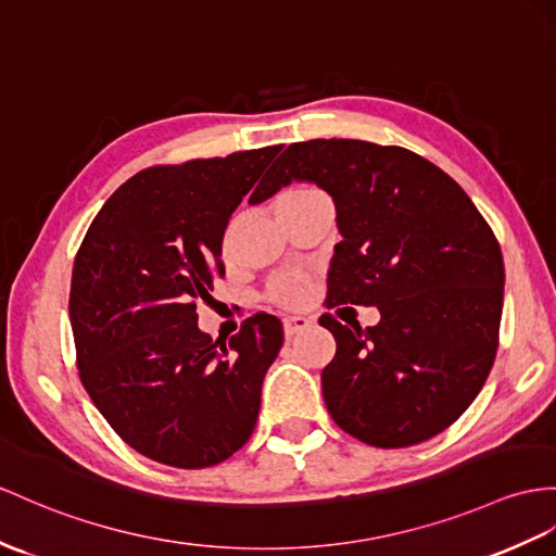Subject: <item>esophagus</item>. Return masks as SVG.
<instances>
[{"label": "esophagus", "mask_w": 556, "mask_h": 556, "mask_svg": "<svg viewBox=\"0 0 556 556\" xmlns=\"http://www.w3.org/2000/svg\"><path fill=\"white\" fill-rule=\"evenodd\" d=\"M311 328V318L306 316H288L282 320V330H286V337H294L296 332H304Z\"/></svg>", "instance_id": "esophagus-1"}]
</instances>
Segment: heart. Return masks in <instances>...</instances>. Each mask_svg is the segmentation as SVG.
I'll return each instance as SVG.
<instances>
[{
    "mask_svg": "<svg viewBox=\"0 0 556 556\" xmlns=\"http://www.w3.org/2000/svg\"><path fill=\"white\" fill-rule=\"evenodd\" d=\"M320 191L316 188H292V191L282 193L278 198V210L290 207L294 202H302L306 198H314ZM308 294V276L302 270H288V274H280L278 278L270 280L268 296L280 306H300Z\"/></svg>",
    "mask_w": 556,
    "mask_h": 556,
    "instance_id": "1",
    "label": "heart"
}]
</instances>
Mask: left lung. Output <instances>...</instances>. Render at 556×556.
Wrapping results in <instances>:
<instances>
[{"label": "left lung", "instance_id": "1", "mask_svg": "<svg viewBox=\"0 0 556 556\" xmlns=\"http://www.w3.org/2000/svg\"><path fill=\"white\" fill-rule=\"evenodd\" d=\"M308 181L330 193L342 240L328 306H377L372 328L320 316L337 342L323 399L346 434L405 448L448 429L489 377L505 264L469 195L429 160L356 139L292 143L270 191Z\"/></svg>", "mask_w": 556, "mask_h": 556}]
</instances>
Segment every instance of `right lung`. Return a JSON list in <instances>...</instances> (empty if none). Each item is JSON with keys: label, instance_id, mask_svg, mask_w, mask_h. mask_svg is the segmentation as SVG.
<instances>
[{"label": "right lung", "instance_id": "obj_1", "mask_svg": "<svg viewBox=\"0 0 556 556\" xmlns=\"http://www.w3.org/2000/svg\"><path fill=\"white\" fill-rule=\"evenodd\" d=\"M280 148L139 172L108 198L75 256L67 311L79 380L122 441L155 463L219 465L254 429L282 325L256 314L214 342L195 302L224 276V231L242 195L276 193L262 176Z\"/></svg>", "mask_w": 556, "mask_h": 556}]
</instances>
